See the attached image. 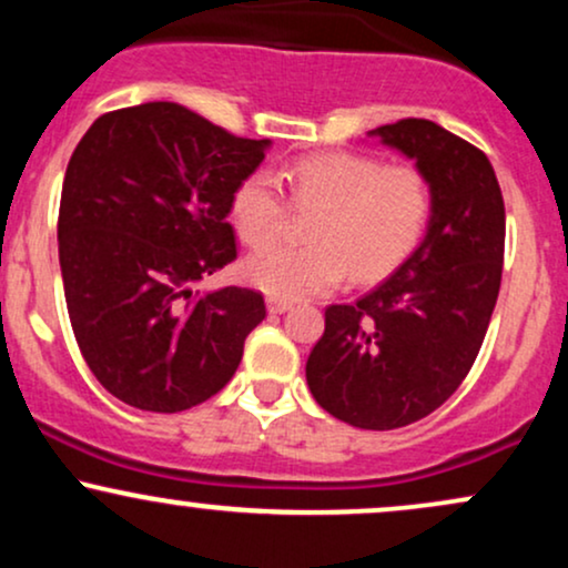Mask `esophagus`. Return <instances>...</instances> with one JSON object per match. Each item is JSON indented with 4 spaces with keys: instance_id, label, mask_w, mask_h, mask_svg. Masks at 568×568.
<instances>
[{
    "instance_id": "34e87169",
    "label": "esophagus",
    "mask_w": 568,
    "mask_h": 568,
    "mask_svg": "<svg viewBox=\"0 0 568 568\" xmlns=\"http://www.w3.org/2000/svg\"><path fill=\"white\" fill-rule=\"evenodd\" d=\"M266 310H270L272 315H283V312L291 310V302H283V298H270V302H266Z\"/></svg>"
}]
</instances>
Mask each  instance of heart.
Returning a JSON list of instances; mask_svg holds the SVG:
<instances>
[{"instance_id": "heart-1", "label": "heart", "mask_w": 568, "mask_h": 568, "mask_svg": "<svg viewBox=\"0 0 568 568\" xmlns=\"http://www.w3.org/2000/svg\"><path fill=\"white\" fill-rule=\"evenodd\" d=\"M291 202L317 211L310 245H270L245 262L247 283L266 296L296 302L331 291L352 270L355 280L393 272L414 251L433 213L427 175L410 165H384L368 154H312L280 171ZM240 240L258 247L283 232L288 205L266 171L245 175L230 200Z\"/></svg>"}]
</instances>
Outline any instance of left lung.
I'll return each instance as SVG.
<instances>
[{
    "mask_svg": "<svg viewBox=\"0 0 568 568\" xmlns=\"http://www.w3.org/2000/svg\"><path fill=\"white\" fill-rule=\"evenodd\" d=\"M371 135L416 160L433 216L382 285L325 310L306 384L336 419L395 429L440 408L470 374L499 296L505 200L486 154L435 122L408 116Z\"/></svg>",
    "mask_w": 568,
    "mask_h": 568,
    "instance_id": "8db88e82",
    "label": "left lung"
}]
</instances>
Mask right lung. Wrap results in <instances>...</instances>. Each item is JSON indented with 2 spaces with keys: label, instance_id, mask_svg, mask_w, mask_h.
Instances as JSON below:
<instances>
[{
  "label": "right lung",
  "instance_id": "right-lung-1",
  "mask_svg": "<svg viewBox=\"0 0 568 568\" xmlns=\"http://www.w3.org/2000/svg\"><path fill=\"white\" fill-rule=\"evenodd\" d=\"M266 146L171 101L101 114L77 143L58 211L63 293L84 363L128 406L205 403L266 317L258 291H194L237 258L230 200Z\"/></svg>",
  "mask_w": 568,
  "mask_h": 568
}]
</instances>
